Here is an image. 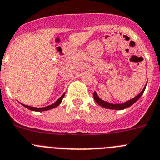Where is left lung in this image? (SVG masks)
Segmentation results:
<instances>
[{"label": "left lung", "mask_w": 160, "mask_h": 160, "mask_svg": "<svg viewBox=\"0 0 160 160\" xmlns=\"http://www.w3.org/2000/svg\"><path fill=\"white\" fill-rule=\"evenodd\" d=\"M146 86H147V83H146V85L144 86L143 89L141 91V92L139 94H138L136 97L132 98V100H129L128 101L124 102L123 103H108V102H106L104 100H101L99 96H98L97 93L96 92H94V94H93V96H94V100L98 104L101 106V107L104 108H108V109H112V110H123V109L127 108H129L130 106H132V104L136 103L138 100H139V98L141 97V96L143 94L144 92L145 88H146Z\"/></svg>", "instance_id": "1"}]
</instances>
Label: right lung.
Instances as JSON below:
<instances>
[{
    "mask_svg": "<svg viewBox=\"0 0 160 160\" xmlns=\"http://www.w3.org/2000/svg\"><path fill=\"white\" fill-rule=\"evenodd\" d=\"M64 96V94H63L62 96H60L58 100H57V101L55 102V103H53L52 104L48 105V106H47V107H44V108L30 107V106H28V105H25V104H23V103H21V104H22L24 107H25L26 108L29 109V110H31V111H34V112H44V111H48V110H50V109L54 108H57V106H58V105L60 104V103H61V101H62Z\"/></svg>",
    "mask_w": 160,
    "mask_h": 160,
    "instance_id": "obj_1",
    "label": "right lung"
}]
</instances>
